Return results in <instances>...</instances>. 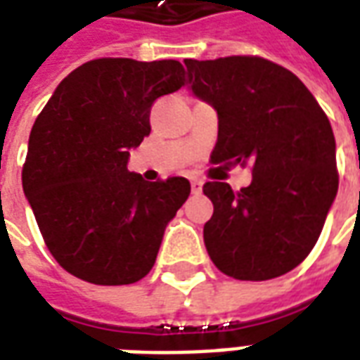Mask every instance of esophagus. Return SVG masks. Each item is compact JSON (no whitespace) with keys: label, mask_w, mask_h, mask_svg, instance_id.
Masks as SVG:
<instances>
[{"label":"esophagus","mask_w":360,"mask_h":360,"mask_svg":"<svg viewBox=\"0 0 360 360\" xmlns=\"http://www.w3.org/2000/svg\"><path fill=\"white\" fill-rule=\"evenodd\" d=\"M202 185H204V183L200 179H193V181H191V191H193L195 195H198V193L202 191Z\"/></svg>","instance_id":"esophagus-1"}]
</instances>
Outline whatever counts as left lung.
Here are the masks:
<instances>
[{
    "label": "left lung",
    "instance_id": "obj_1",
    "mask_svg": "<svg viewBox=\"0 0 360 360\" xmlns=\"http://www.w3.org/2000/svg\"><path fill=\"white\" fill-rule=\"evenodd\" d=\"M188 89L218 113L212 164H252L235 193L208 181L204 245L226 276L278 278L309 257L338 195L335 139L316 98L285 67L252 56L185 59Z\"/></svg>",
    "mask_w": 360,
    "mask_h": 360
}]
</instances>
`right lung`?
Segmentation results:
<instances>
[{"mask_svg":"<svg viewBox=\"0 0 360 360\" xmlns=\"http://www.w3.org/2000/svg\"><path fill=\"white\" fill-rule=\"evenodd\" d=\"M175 59L102 58L59 82L36 117L22 191L61 268L96 285H127L156 262L188 198L185 177L144 181L129 150L150 134V108L185 84Z\"/></svg>","mask_w":360,"mask_h":360,"instance_id":"1","label":"right lung"}]
</instances>
